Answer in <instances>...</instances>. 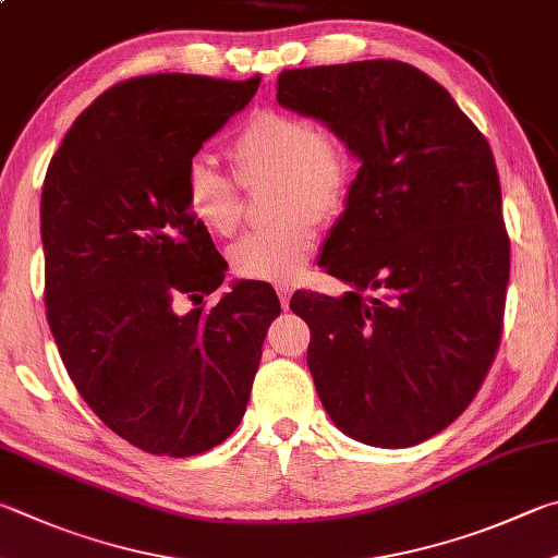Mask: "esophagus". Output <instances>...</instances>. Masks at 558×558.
Here are the masks:
<instances>
[{
  "label": "esophagus",
  "mask_w": 558,
  "mask_h": 558,
  "mask_svg": "<svg viewBox=\"0 0 558 558\" xmlns=\"http://www.w3.org/2000/svg\"><path fill=\"white\" fill-rule=\"evenodd\" d=\"M278 298H280V307H282V310H288V307H290L292 290H290V288H278Z\"/></svg>",
  "instance_id": "esophagus-1"
}]
</instances>
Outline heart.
Returning a JSON list of instances; mask_svg holds the SVG:
<instances>
[{
  "instance_id": "1",
  "label": "heart",
  "mask_w": 558,
  "mask_h": 558,
  "mask_svg": "<svg viewBox=\"0 0 558 558\" xmlns=\"http://www.w3.org/2000/svg\"><path fill=\"white\" fill-rule=\"evenodd\" d=\"M234 180L207 158H192L185 205L192 219L215 236H229L241 217V187L272 182L266 229L251 231L229 248L231 270L258 282H292L317 246V219H333L347 205L351 154L327 129L282 109H258L229 146Z\"/></svg>"
}]
</instances>
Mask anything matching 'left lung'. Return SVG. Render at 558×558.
I'll return each mask as SVG.
<instances>
[{
	"label": "left lung",
	"mask_w": 558,
	"mask_h": 558,
	"mask_svg": "<svg viewBox=\"0 0 558 558\" xmlns=\"http://www.w3.org/2000/svg\"><path fill=\"white\" fill-rule=\"evenodd\" d=\"M278 105L361 160L319 258L351 290L290 302L310 324L314 388L347 437L414 447L469 408L500 343L510 239L493 150L400 60L282 70Z\"/></svg>",
	"instance_id": "obj_1"
}]
</instances>
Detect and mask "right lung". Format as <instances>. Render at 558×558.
Masks as SVG:
<instances>
[{"instance_id": "right-lung-1", "label": "right lung", "mask_w": 558, "mask_h": 558, "mask_svg": "<svg viewBox=\"0 0 558 558\" xmlns=\"http://www.w3.org/2000/svg\"><path fill=\"white\" fill-rule=\"evenodd\" d=\"M260 77L146 75L99 95L50 158L40 195L46 307L70 380L141 451L195 456L244 417L276 290L236 282L185 205L187 163Z\"/></svg>"}]
</instances>
